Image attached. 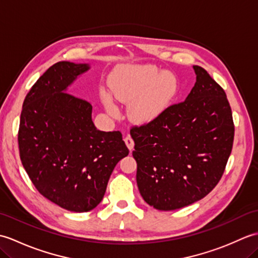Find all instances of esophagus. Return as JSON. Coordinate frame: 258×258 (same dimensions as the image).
Returning <instances> with one entry per match:
<instances>
[{
	"instance_id": "34e87169",
	"label": "esophagus",
	"mask_w": 258,
	"mask_h": 258,
	"mask_svg": "<svg viewBox=\"0 0 258 258\" xmlns=\"http://www.w3.org/2000/svg\"><path fill=\"white\" fill-rule=\"evenodd\" d=\"M124 142H125L126 146L128 147V150H130V151H133V149H134V141H133L132 138H131L130 135L126 136V138L124 139Z\"/></svg>"
}]
</instances>
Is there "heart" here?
I'll return each instance as SVG.
<instances>
[{"instance_id": "obj_1", "label": "heart", "mask_w": 258, "mask_h": 258, "mask_svg": "<svg viewBox=\"0 0 258 258\" xmlns=\"http://www.w3.org/2000/svg\"><path fill=\"white\" fill-rule=\"evenodd\" d=\"M117 101L130 104V117L136 123H149L165 111L177 93V79L171 72H160L153 65H135L117 69L108 81ZM102 100L109 113H115L113 102L103 94Z\"/></svg>"}]
</instances>
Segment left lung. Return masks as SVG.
<instances>
[{
    "label": "left lung",
    "instance_id": "8db88e82",
    "mask_svg": "<svg viewBox=\"0 0 258 258\" xmlns=\"http://www.w3.org/2000/svg\"><path fill=\"white\" fill-rule=\"evenodd\" d=\"M193 68L196 83L185 101L131 128L140 193L160 211L205 197L220 182L233 149L235 127L226 93L206 70Z\"/></svg>",
    "mask_w": 258,
    "mask_h": 258
}]
</instances>
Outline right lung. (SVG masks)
Masks as SVG:
<instances>
[{"mask_svg": "<svg viewBox=\"0 0 258 258\" xmlns=\"http://www.w3.org/2000/svg\"><path fill=\"white\" fill-rule=\"evenodd\" d=\"M89 69L67 61L48 68L25 96L18 135L21 161L35 188L76 213L100 204L115 165L128 155L119 131L97 130L91 104L64 92Z\"/></svg>", "mask_w": 258, "mask_h": 258, "instance_id": "1", "label": "right lung"}]
</instances>
